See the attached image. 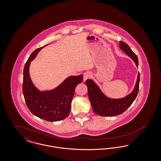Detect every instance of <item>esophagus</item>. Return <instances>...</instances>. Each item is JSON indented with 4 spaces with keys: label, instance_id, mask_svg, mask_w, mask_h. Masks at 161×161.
<instances>
[{
    "label": "esophagus",
    "instance_id": "esophagus-1",
    "mask_svg": "<svg viewBox=\"0 0 161 161\" xmlns=\"http://www.w3.org/2000/svg\"><path fill=\"white\" fill-rule=\"evenodd\" d=\"M91 77H92V74L91 72L87 71V72H84V75H83V79H84V81L90 78Z\"/></svg>",
    "mask_w": 161,
    "mask_h": 161
}]
</instances>
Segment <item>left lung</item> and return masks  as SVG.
I'll use <instances>...</instances> for the list:
<instances>
[{
  "instance_id": "8db88e82",
  "label": "left lung",
  "mask_w": 161,
  "mask_h": 161,
  "mask_svg": "<svg viewBox=\"0 0 161 161\" xmlns=\"http://www.w3.org/2000/svg\"><path fill=\"white\" fill-rule=\"evenodd\" d=\"M119 47L138 66L137 55L130 48L129 46L120 41ZM140 74H138L135 87L132 92L127 97L120 99H111L106 97L101 91L99 87L92 80H87L86 84L87 86L88 96L93 112L102 116H112L120 115L130 107L137 97L139 92Z\"/></svg>"
}]
</instances>
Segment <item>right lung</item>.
Returning a JSON list of instances; mask_svg holds the SVG:
<instances>
[{"label": "right lung", "mask_w": 161, "mask_h": 161, "mask_svg": "<svg viewBox=\"0 0 161 161\" xmlns=\"http://www.w3.org/2000/svg\"><path fill=\"white\" fill-rule=\"evenodd\" d=\"M44 46L36 49L30 56L23 69V93L26 104L33 115L47 121H58L69 115L75 89L83 80V75L67 78L56 89L40 92L31 81L29 67L38 51Z\"/></svg>", "instance_id": "1"}]
</instances>
